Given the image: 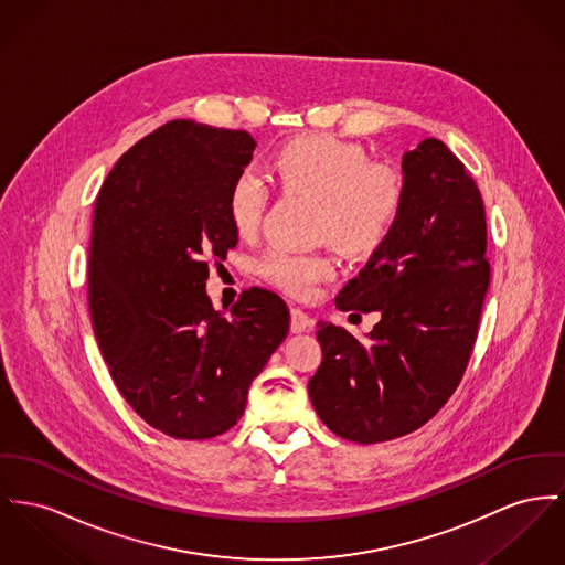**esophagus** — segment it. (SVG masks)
<instances>
[{"instance_id": "1", "label": "esophagus", "mask_w": 565, "mask_h": 565, "mask_svg": "<svg viewBox=\"0 0 565 565\" xmlns=\"http://www.w3.org/2000/svg\"><path fill=\"white\" fill-rule=\"evenodd\" d=\"M308 330H312V319L301 308H291V332L300 334Z\"/></svg>"}]
</instances>
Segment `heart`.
<instances>
[{"label": "heart", "mask_w": 565, "mask_h": 565, "mask_svg": "<svg viewBox=\"0 0 565 565\" xmlns=\"http://www.w3.org/2000/svg\"><path fill=\"white\" fill-rule=\"evenodd\" d=\"M269 169L285 190L319 199L317 233L332 237L349 255L379 250L398 225L405 207V178L353 141L332 135H308L274 151ZM269 189L262 175L242 171L226 190V218L235 235L250 237L264 221ZM259 276L276 289L308 298L332 278L337 262L328 250L271 246L257 259Z\"/></svg>", "instance_id": "b5f03b06"}]
</instances>
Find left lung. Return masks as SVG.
Returning <instances> with one entry per match:
<instances>
[{"label": "left lung", "instance_id": "1", "mask_svg": "<svg viewBox=\"0 0 565 565\" xmlns=\"http://www.w3.org/2000/svg\"><path fill=\"white\" fill-rule=\"evenodd\" d=\"M405 207L387 242L351 278L340 310H379L366 340L319 321L323 360L308 394L342 439L379 444L424 426L469 364L490 282L480 189L444 141L403 156Z\"/></svg>", "mask_w": 565, "mask_h": 565}]
</instances>
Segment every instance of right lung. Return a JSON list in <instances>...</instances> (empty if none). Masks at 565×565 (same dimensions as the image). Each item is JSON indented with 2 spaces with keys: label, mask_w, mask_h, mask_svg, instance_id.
Instances as JSON below:
<instances>
[{
  "label": "right lung",
  "mask_w": 565,
  "mask_h": 565,
  "mask_svg": "<svg viewBox=\"0 0 565 565\" xmlns=\"http://www.w3.org/2000/svg\"><path fill=\"white\" fill-rule=\"evenodd\" d=\"M255 146L244 130L173 119L126 151L96 196L94 334L126 403L173 439L233 428L289 332L274 291L250 287L226 315L205 294L207 262L237 244L226 190Z\"/></svg>",
  "instance_id": "obj_1"
}]
</instances>
